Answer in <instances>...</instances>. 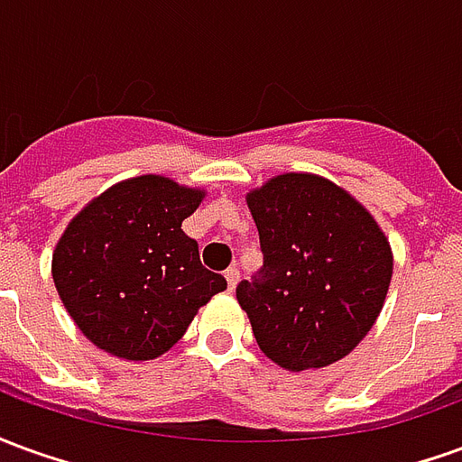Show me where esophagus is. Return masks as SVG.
<instances>
[{
  "mask_svg": "<svg viewBox=\"0 0 462 462\" xmlns=\"http://www.w3.org/2000/svg\"><path fill=\"white\" fill-rule=\"evenodd\" d=\"M225 280H227V287L235 290V284L240 282V270H237V267H230V270L225 272Z\"/></svg>",
  "mask_w": 462,
  "mask_h": 462,
  "instance_id": "34e87169",
  "label": "esophagus"
}]
</instances>
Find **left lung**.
Instances as JSON below:
<instances>
[{"label":"left lung","instance_id":"left-lung-1","mask_svg":"<svg viewBox=\"0 0 462 462\" xmlns=\"http://www.w3.org/2000/svg\"><path fill=\"white\" fill-rule=\"evenodd\" d=\"M262 267L237 284L254 339L290 371L339 361L386 300L393 257L374 217L334 182L287 172L247 198Z\"/></svg>","mask_w":462,"mask_h":462}]
</instances>
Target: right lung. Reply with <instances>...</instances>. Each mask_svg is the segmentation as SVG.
<instances>
[{
    "mask_svg": "<svg viewBox=\"0 0 462 462\" xmlns=\"http://www.w3.org/2000/svg\"><path fill=\"white\" fill-rule=\"evenodd\" d=\"M200 190L141 175L114 185L66 227L54 252V284L88 341L148 361L180 339L212 294L227 287L205 270L198 242L180 230Z\"/></svg>",
    "mask_w": 462,
    "mask_h": 462,
    "instance_id": "obj_1",
    "label": "right lung"
}]
</instances>
